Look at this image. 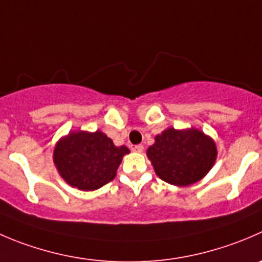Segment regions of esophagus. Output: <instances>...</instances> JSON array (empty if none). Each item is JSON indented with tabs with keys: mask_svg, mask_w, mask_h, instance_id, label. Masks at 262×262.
I'll return each instance as SVG.
<instances>
[{
	"mask_svg": "<svg viewBox=\"0 0 262 262\" xmlns=\"http://www.w3.org/2000/svg\"><path fill=\"white\" fill-rule=\"evenodd\" d=\"M132 149H133L134 152H143L144 147L142 146V144H136V146L132 147Z\"/></svg>",
	"mask_w": 262,
	"mask_h": 262,
	"instance_id": "obj_1",
	"label": "esophagus"
}]
</instances>
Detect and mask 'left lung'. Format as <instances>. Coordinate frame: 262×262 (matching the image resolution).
Segmentation results:
<instances>
[{
  "label": "left lung",
  "mask_w": 262,
  "mask_h": 262,
  "mask_svg": "<svg viewBox=\"0 0 262 262\" xmlns=\"http://www.w3.org/2000/svg\"><path fill=\"white\" fill-rule=\"evenodd\" d=\"M147 156L160 179L187 187L201 180L211 170L217 149L215 142L199 129L169 128L155 137Z\"/></svg>",
  "instance_id": "left-lung-1"
}]
</instances>
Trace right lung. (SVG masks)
<instances>
[{"label":"right lung","mask_w":262,"mask_h":262,"mask_svg":"<svg viewBox=\"0 0 262 262\" xmlns=\"http://www.w3.org/2000/svg\"><path fill=\"white\" fill-rule=\"evenodd\" d=\"M125 146L116 147L102 132H70L56 143L53 162L68 184L80 190H95L116 177Z\"/></svg>","instance_id":"add662e5"}]
</instances>
